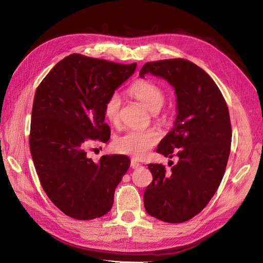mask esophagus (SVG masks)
<instances>
[{"label": "esophagus", "instance_id": "esophagus-1", "mask_svg": "<svg viewBox=\"0 0 263 263\" xmlns=\"http://www.w3.org/2000/svg\"><path fill=\"white\" fill-rule=\"evenodd\" d=\"M141 164L138 162V161H136L135 160V159H132V161H130V166L133 169H137V168H139Z\"/></svg>", "mask_w": 263, "mask_h": 263}]
</instances>
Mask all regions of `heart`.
I'll return each instance as SVG.
<instances>
[{
  "instance_id": "1",
  "label": "heart",
  "mask_w": 263,
  "mask_h": 263,
  "mask_svg": "<svg viewBox=\"0 0 263 263\" xmlns=\"http://www.w3.org/2000/svg\"><path fill=\"white\" fill-rule=\"evenodd\" d=\"M128 93L133 98L140 101L150 112H154V117L157 121H165V115H161L159 112L165 100L164 91L160 85L146 79L137 80L129 86ZM121 106L122 99L117 92L109 94L103 105V113L106 119L115 126L119 124L121 119ZM160 137V133L156 128L128 130L114 140V147L119 153L141 159L158 144Z\"/></svg>"
}]
</instances>
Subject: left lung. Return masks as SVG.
Returning <instances> with one entry per match:
<instances>
[{"instance_id": "left-lung-1", "label": "left lung", "mask_w": 263, "mask_h": 263, "mask_svg": "<svg viewBox=\"0 0 263 263\" xmlns=\"http://www.w3.org/2000/svg\"><path fill=\"white\" fill-rule=\"evenodd\" d=\"M146 73L163 78L176 91V122L157 153L179 161L170 171L148 164L153 182L144 193L145 209L162 221L183 222L203 211L224 177L232 144L228 107L213 79L186 59L147 62L139 76Z\"/></svg>"}]
</instances>
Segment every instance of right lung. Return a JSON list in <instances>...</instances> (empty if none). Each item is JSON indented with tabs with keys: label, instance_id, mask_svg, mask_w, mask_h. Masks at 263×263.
<instances>
[{
	"label": "right lung",
	"instance_id": "1",
	"mask_svg": "<svg viewBox=\"0 0 263 263\" xmlns=\"http://www.w3.org/2000/svg\"><path fill=\"white\" fill-rule=\"evenodd\" d=\"M136 66L72 53L59 61L37 87L30 154L47 196L67 216L94 219L112 209L129 158L106 155L94 162L86 154L95 141H108L110 129L104 123L103 105Z\"/></svg>",
	"mask_w": 263,
	"mask_h": 263
}]
</instances>
